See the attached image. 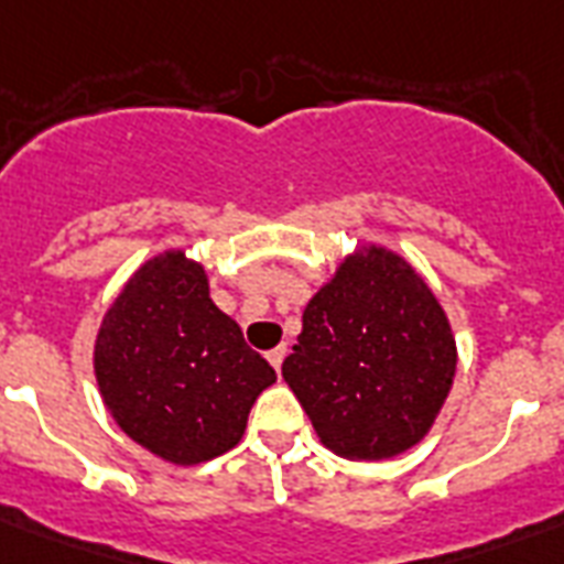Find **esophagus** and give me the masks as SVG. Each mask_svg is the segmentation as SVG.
<instances>
[{"label":"esophagus","mask_w":564,"mask_h":564,"mask_svg":"<svg viewBox=\"0 0 564 564\" xmlns=\"http://www.w3.org/2000/svg\"><path fill=\"white\" fill-rule=\"evenodd\" d=\"M283 357H286V345H278V348H272V351L265 354V360L272 362V366H274V371H281V362H283Z\"/></svg>","instance_id":"34e87169"}]
</instances>
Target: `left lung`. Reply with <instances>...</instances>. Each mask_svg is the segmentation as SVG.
I'll use <instances>...</instances> for the list:
<instances>
[{"mask_svg":"<svg viewBox=\"0 0 564 564\" xmlns=\"http://www.w3.org/2000/svg\"><path fill=\"white\" fill-rule=\"evenodd\" d=\"M456 343L427 283L386 248L348 257L304 310L283 360L318 438L348 459L412 447L445 403Z\"/></svg>","mask_w":564,"mask_h":564,"instance_id":"1","label":"left lung"}]
</instances>
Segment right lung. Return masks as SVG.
<instances>
[{"label": "right lung", "mask_w": 564, "mask_h": 564, "mask_svg": "<svg viewBox=\"0 0 564 564\" xmlns=\"http://www.w3.org/2000/svg\"><path fill=\"white\" fill-rule=\"evenodd\" d=\"M96 380L137 445L166 463L198 465L237 445L251 403L278 375L213 304L202 265L166 251L108 310Z\"/></svg>", "instance_id": "1"}]
</instances>
